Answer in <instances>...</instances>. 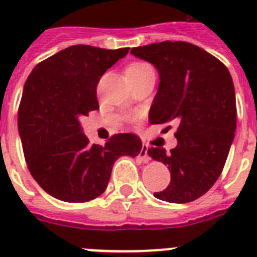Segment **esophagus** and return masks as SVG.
<instances>
[{
    "label": "esophagus",
    "mask_w": 257,
    "mask_h": 257,
    "mask_svg": "<svg viewBox=\"0 0 257 257\" xmlns=\"http://www.w3.org/2000/svg\"><path fill=\"white\" fill-rule=\"evenodd\" d=\"M140 158H141V160L144 163H147L149 160H150V156H149V146L147 145H142V149L141 151H140Z\"/></svg>",
    "instance_id": "1"
}]
</instances>
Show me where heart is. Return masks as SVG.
I'll return each mask as SVG.
<instances>
[{"instance_id":"1","label":"heart","mask_w":257,"mask_h":257,"mask_svg":"<svg viewBox=\"0 0 257 257\" xmlns=\"http://www.w3.org/2000/svg\"><path fill=\"white\" fill-rule=\"evenodd\" d=\"M147 70H151L150 64L145 63V62H135V63H131L125 68V76L140 75V73L145 72Z\"/></svg>"}]
</instances>
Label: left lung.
I'll return each mask as SVG.
<instances>
[{
    "label": "left lung",
    "instance_id": "8db88e82",
    "mask_svg": "<svg viewBox=\"0 0 257 257\" xmlns=\"http://www.w3.org/2000/svg\"><path fill=\"white\" fill-rule=\"evenodd\" d=\"M131 53L159 72V89L149 113L151 124H178L177 146L171 153L149 149V155L171 172L167 189L154 195L171 203L193 202L217 181L234 140L236 104L230 72L190 42H156Z\"/></svg>",
    "mask_w": 257,
    "mask_h": 257
}]
</instances>
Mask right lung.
Masks as SVG:
<instances>
[{
    "label": "right lung",
    "mask_w": 257,
    "mask_h": 257,
    "mask_svg": "<svg viewBox=\"0 0 257 257\" xmlns=\"http://www.w3.org/2000/svg\"><path fill=\"white\" fill-rule=\"evenodd\" d=\"M128 51L70 46L40 62L24 84L18 128L27 167L57 199H94L106 190L115 160L141 151L142 141L132 133L111 136L103 146L90 144L79 121L99 108L98 82Z\"/></svg>",
    "instance_id": "obj_1"
}]
</instances>
